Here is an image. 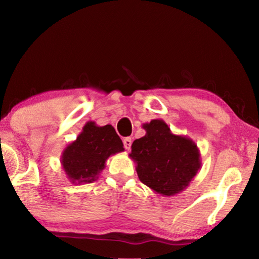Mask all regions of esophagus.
Returning <instances> with one entry per match:
<instances>
[{
  "mask_svg": "<svg viewBox=\"0 0 259 259\" xmlns=\"http://www.w3.org/2000/svg\"><path fill=\"white\" fill-rule=\"evenodd\" d=\"M131 144H133V140H131V138H129V137H128V138L123 139V146H124L125 150H130Z\"/></svg>",
  "mask_w": 259,
  "mask_h": 259,
  "instance_id": "esophagus-1",
  "label": "esophagus"
}]
</instances>
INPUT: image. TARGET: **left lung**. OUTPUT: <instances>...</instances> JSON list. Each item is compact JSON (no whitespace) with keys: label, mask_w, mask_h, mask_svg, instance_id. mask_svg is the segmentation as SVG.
I'll use <instances>...</instances> for the list:
<instances>
[{"label":"left lung","mask_w":259,"mask_h":259,"mask_svg":"<svg viewBox=\"0 0 259 259\" xmlns=\"http://www.w3.org/2000/svg\"><path fill=\"white\" fill-rule=\"evenodd\" d=\"M146 135L131 146L139 180L157 194L181 193L201 168L200 150L186 136L174 135L164 120L144 123Z\"/></svg>","instance_id":"1"}]
</instances>
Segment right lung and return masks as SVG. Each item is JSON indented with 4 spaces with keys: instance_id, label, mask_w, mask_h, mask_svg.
<instances>
[{
    "instance_id": "add662e5",
    "label": "right lung",
    "mask_w": 259,
    "mask_h": 259,
    "mask_svg": "<svg viewBox=\"0 0 259 259\" xmlns=\"http://www.w3.org/2000/svg\"><path fill=\"white\" fill-rule=\"evenodd\" d=\"M123 150L122 140L112 125L100 126L94 121H89L76 140L63 150L60 164L70 183H93L105 168L109 157Z\"/></svg>"
}]
</instances>
